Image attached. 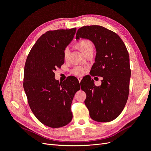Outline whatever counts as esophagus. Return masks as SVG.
Masks as SVG:
<instances>
[{
	"label": "esophagus",
	"instance_id": "34e87169",
	"mask_svg": "<svg viewBox=\"0 0 151 151\" xmlns=\"http://www.w3.org/2000/svg\"><path fill=\"white\" fill-rule=\"evenodd\" d=\"M77 79H78L79 83H81V80H82V77H77Z\"/></svg>",
	"mask_w": 151,
	"mask_h": 151
}]
</instances>
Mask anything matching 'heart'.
Wrapping results in <instances>:
<instances>
[{"mask_svg": "<svg viewBox=\"0 0 151 151\" xmlns=\"http://www.w3.org/2000/svg\"><path fill=\"white\" fill-rule=\"evenodd\" d=\"M76 47L78 48L81 51L83 52L84 54L88 52L89 50H93V45L92 42L90 40L87 39H83L80 40L79 42L76 43ZM70 53V49L68 47H66L64 49H63V58L65 59H67ZM72 73L73 74H74L77 76H83L85 73V68L81 66H77L74 68H73L72 70Z\"/></svg>", "mask_w": 151, "mask_h": 151, "instance_id": "obj_1", "label": "heart"}]
</instances>
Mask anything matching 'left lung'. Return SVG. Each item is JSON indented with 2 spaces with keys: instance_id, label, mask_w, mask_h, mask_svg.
<instances>
[{
  "instance_id": "1",
  "label": "left lung",
  "mask_w": 151,
  "mask_h": 151,
  "mask_svg": "<svg viewBox=\"0 0 151 151\" xmlns=\"http://www.w3.org/2000/svg\"><path fill=\"white\" fill-rule=\"evenodd\" d=\"M80 38L89 39L94 44L96 55L91 75L103 77L99 86L94 85L91 77L88 81L81 82V89L86 94L85 104L93 120L111 122L120 115L129 97V52L119 36L101 26L81 27L76 38Z\"/></svg>"
}]
</instances>
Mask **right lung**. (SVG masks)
<instances>
[{"instance_id":"add662e5","label":"right lung","mask_w":151,"mask_h":151,"mask_svg":"<svg viewBox=\"0 0 151 151\" xmlns=\"http://www.w3.org/2000/svg\"><path fill=\"white\" fill-rule=\"evenodd\" d=\"M76 31V28L48 31L36 41L26 58L23 88L28 104L36 118L49 127H63L72 119L70 107L81 88L79 81L69 76L59 83L54 71L64 63L63 49Z\"/></svg>"}]
</instances>
